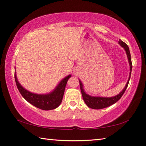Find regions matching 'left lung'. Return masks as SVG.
Returning <instances> with one entry per match:
<instances>
[{
	"mask_svg": "<svg viewBox=\"0 0 146 146\" xmlns=\"http://www.w3.org/2000/svg\"><path fill=\"white\" fill-rule=\"evenodd\" d=\"M118 43L120 44V46H122L124 49L125 50V52L127 55L128 60H129V66H130V75H129V78L128 79V81L125 85V88L123 90L121 91V93L118 94V95L115 96L113 97H110V98H104V97H91V96L88 95L86 94L84 91L83 90V86L82 83L80 80H79V83H80V90L81 93H82V95L83 97V100L84 101L86 104L87 105L89 108L95 109V110H100V109H103L106 108L109 106L113 105V104H115L117 102V101L120 99V98L122 97V95L124 93L125 90H126L128 86V84H129V81L130 80L131 77V70H132V62H131V54L129 51V47L127 45L125 42H123V41L121 40H119L118 41Z\"/></svg>",
	"mask_w": 146,
	"mask_h": 146,
	"instance_id": "1",
	"label": "left lung"
}]
</instances>
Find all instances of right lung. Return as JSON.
I'll return each mask as SVG.
<instances>
[{"mask_svg": "<svg viewBox=\"0 0 146 146\" xmlns=\"http://www.w3.org/2000/svg\"><path fill=\"white\" fill-rule=\"evenodd\" d=\"M71 76V75H68L64 78L55 90L51 93L48 95H36L29 92L23 87H22L17 80L16 74L15 72V80L16 82L17 87L22 96L31 104L42 110H54L60 104L62 100L66 84Z\"/></svg>", "mask_w": 146, "mask_h": 146, "instance_id": "1", "label": "right lung"}]
</instances>
